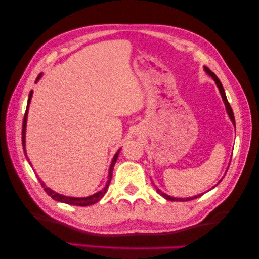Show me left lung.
I'll list each match as a JSON object with an SVG mask.
<instances>
[{
    "label": "left lung",
    "mask_w": 259,
    "mask_h": 259,
    "mask_svg": "<svg viewBox=\"0 0 259 259\" xmlns=\"http://www.w3.org/2000/svg\"><path fill=\"white\" fill-rule=\"evenodd\" d=\"M203 69H204V71L206 72V74H209L211 78L213 79V81L215 82V84H217V87H218V90H219V93H220V95H222V99H223V101H224V104H225V108H226V112H227V114H228V117H230V119H231V121H232V124L234 125V127H235V118H234V113H233V110H232V108H231V105H230V103H228V101H227V97H226V94H225V91H224V87H223V84H222V82L219 81V79L217 78V75H215L212 71L211 70H209L207 69L206 66H203ZM222 181V180H219V182ZM218 182V184H219ZM217 184V185H218ZM217 185H214L212 188H214L215 186ZM211 188V189H212ZM157 190V193L159 194V195H162V196L164 197V198H166V200H168V201H179V202H186V201H192V200H195V198H198V197H201L203 194H198V195H195V196H192V197H187V198H178V197H172V196H168L167 194H165V193H163L162 190L160 189H156Z\"/></svg>",
    "instance_id": "obj_1"
}]
</instances>
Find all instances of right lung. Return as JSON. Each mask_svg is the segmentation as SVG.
<instances>
[{"mask_svg":"<svg viewBox=\"0 0 259 259\" xmlns=\"http://www.w3.org/2000/svg\"><path fill=\"white\" fill-rule=\"evenodd\" d=\"M42 77V73L39 74V77L36 78V81L35 83L39 81L40 78ZM32 95H33V91L29 92V95H28V101H27V107H26V112H25V116H24V120H23V148H24V152H25V156H26V159L28 160L29 163V159L27 157L26 155V141H25V138H26V124H27V114H28V108H29V103H31V100H32ZM121 150L118 149V151L114 154L113 158L111 160V164H110V168H109V175H108V180H107V184H105V186L103 188H102L101 190H99V192L93 194V195H90V196L87 197H71V196H65V195H62V194H58L56 192H54L53 189H50L49 187H47L46 184L44 181H42L40 178V184L42 187H44V189L46 190V193L49 195L50 197L53 198V200L57 201V202H62V203H65V204H70V205H78V206H88V205H92V204H95L96 202H99L102 197L104 196V194L107 193V190L109 188V185H110V181H111V178H112V171H113V166L114 164H116L117 162V158H118V155H119V152ZM29 165L32 166V164L29 163Z\"/></svg>","mask_w":259,"mask_h":259,"instance_id":"right-lung-1","label":"right lung"}]
</instances>
